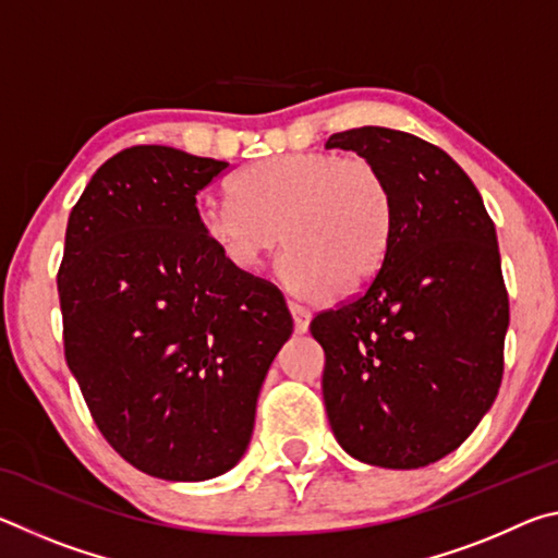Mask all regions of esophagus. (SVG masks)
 <instances>
[{"mask_svg":"<svg viewBox=\"0 0 558 558\" xmlns=\"http://www.w3.org/2000/svg\"><path fill=\"white\" fill-rule=\"evenodd\" d=\"M288 307L292 313V323H295V332H305L310 325V310L295 300H288Z\"/></svg>","mask_w":558,"mask_h":558,"instance_id":"esophagus-1","label":"esophagus"}]
</instances>
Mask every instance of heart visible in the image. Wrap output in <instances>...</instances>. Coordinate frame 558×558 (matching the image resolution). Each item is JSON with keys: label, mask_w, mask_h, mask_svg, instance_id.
Segmentation results:
<instances>
[{"label": "heart", "mask_w": 558, "mask_h": 558, "mask_svg": "<svg viewBox=\"0 0 558 558\" xmlns=\"http://www.w3.org/2000/svg\"><path fill=\"white\" fill-rule=\"evenodd\" d=\"M199 223L235 270L260 268L286 241L288 286L305 298L356 288L379 270L393 192L369 157L272 155L233 179V199H206Z\"/></svg>", "instance_id": "b5f03b06"}]
</instances>
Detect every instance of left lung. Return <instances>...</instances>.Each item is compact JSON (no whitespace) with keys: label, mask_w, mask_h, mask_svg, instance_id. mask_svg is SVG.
<instances>
[{"label":"left lung","mask_w":558,"mask_h":558,"mask_svg":"<svg viewBox=\"0 0 558 558\" xmlns=\"http://www.w3.org/2000/svg\"><path fill=\"white\" fill-rule=\"evenodd\" d=\"M325 147L374 159L393 192L379 270L310 323L329 426L369 465H430L475 430L502 384L509 300L495 223L456 159L426 140L366 125Z\"/></svg>","instance_id":"left-lung-1"}]
</instances>
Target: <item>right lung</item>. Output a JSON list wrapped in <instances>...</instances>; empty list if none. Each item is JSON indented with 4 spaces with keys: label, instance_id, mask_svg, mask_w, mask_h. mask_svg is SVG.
<instances>
[{
    "label": "right lung",
    "instance_id": "add662e5",
    "mask_svg": "<svg viewBox=\"0 0 558 558\" xmlns=\"http://www.w3.org/2000/svg\"><path fill=\"white\" fill-rule=\"evenodd\" d=\"M229 162L162 145L110 157L75 202L59 268L63 354L112 450L159 480L223 475L292 335L272 282L206 239L196 194Z\"/></svg>",
    "mask_w": 558,
    "mask_h": 558
}]
</instances>
